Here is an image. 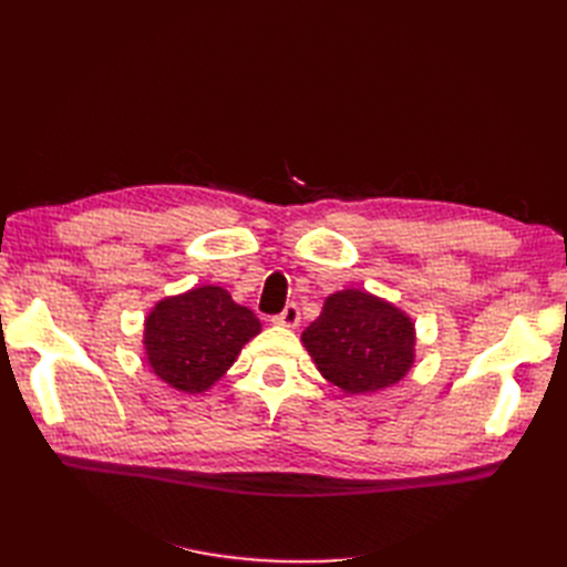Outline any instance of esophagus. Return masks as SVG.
Listing matches in <instances>:
<instances>
[{
    "instance_id": "obj_1",
    "label": "esophagus",
    "mask_w": 567,
    "mask_h": 567,
    "mask_svg": "<svg viewBox=\"0 0 567 567\" xmlns=\"http://www.w3.org/2000/svg\"><path fill=\"white\" fill-rule=\"evenodd\" d=\"M271 321L279 323V326H288V329H293V326L300 323V307H298L296 302H288V305L284 307V312L274 317Z\"/></svg>"
}]
</instances>
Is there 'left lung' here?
<instances>
[{"label":"left lung","instance_id":"obj_1","mask_svg":"<svg viewBox=\"0 0 567 567\" xmlns=\"http://www.w3.org/2000/svg\"><path fill=\"white\" fill-rule=\"evenodd\" d=\"M302 342L326 381L367 394L404 379L414 364L416 331L394 305L348 288L326 298Z\"/></svg>","mask_w":567,"mask_h":567}]
</instances>
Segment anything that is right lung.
<instances>
[{"mask_svg": "<svg viewBox=\"0 0 567 567\" xmlns=\"http://www.w3.org/2000/svg\"><path fill=\"white\" fill-rule=\"evenodd\" d=\"M260 333V319L236 305L225 288L200 286L161 300L146 317L144 346L158 379L182 392H203Z\"/></svg>", "mask_w": 567, "mask_h": 567, "instance_id": "right-lung-1", "label": "right lung"}]
</instances>
